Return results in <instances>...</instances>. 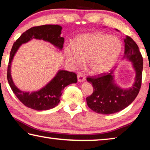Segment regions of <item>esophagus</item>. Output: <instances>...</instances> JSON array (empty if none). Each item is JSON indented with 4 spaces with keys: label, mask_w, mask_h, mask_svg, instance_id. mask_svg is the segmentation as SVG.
Segmentation results:
<instances>
[{
    "label": "esophagus",
    "mask_w": 150,
    "mask_h": 150,
    "mask_svg": "<svg viewBox=\"0 0 150 150\" xmlns=\"http://www.w3.org/2000/svg\"><path fill=\"white\" fill-rule=\"evenodd\" d=\"M77 79L79 82H83V81H85V77L82 73H79L77 74Z\"/></svg>",
    "instance_id": "obj_1"
}]
</instances>
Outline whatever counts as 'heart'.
<instances>
[{
	"mask_svg": "<svg viewBox=\"0 0 150 150\" xmlns=\"http://www.w3.org/2000/svg\"><path fill=\"white\" fill-rule=\"evenodd\" d=\"M122 44L117 37L102 32L82 34L76 38L74 45L65 47L68 62L77 65L86 59V65L93 73L107 71L115 64L120 55Z\"/></svg>",
	"mask_w": 150,
	"mask_h": 150,
	"instance_id": "1",
	"label": "heart"
}]
</instances>
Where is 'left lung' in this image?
I'll list each match as a JSON object with an SVG mask.
<instances>
[{"label":"left lung","mask_w":150,"mask_h":150,"mask_svg":"<svg viewBox=\"0 0 150 150\" xmlns=\"http://www.w3.org/2000/svg\"><path fill=\"white\" fill-rule=\"evenodd\" d=\"M124 57L133 63L136 75L135 83L129 89H122L113 83V71L87 77L93 93L86 98L88 107L96 113L110 115L123 110L133 102L142 85L143 58L138 45L130 37L124 39Z\"/></svg>","instance_id":"8db88e82"}]
</instances>
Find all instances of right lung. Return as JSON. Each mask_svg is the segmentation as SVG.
Segmentation results:
<instances>
[{
    "mask_svg": "<svg viewBox=\"0 0 150 150\" xmlns=\"http://www.w3.org/2000/svg\"><path fill=\"white\" fill-rule=\"evenodd\" d=\"M62 29V26L59 25L52 24L32 27L20 35L12 45L7 69V79L14 95L24 105L30 108L45 110L54 108L59 103L63 88L68 85L77 83V76L74 72L61 70L41 90L31 93L24 92L16 87L12 79L11 67L12 59L21 44L33 38L49 42L62 50L64 44V38L60 35Z\"/></svg>",
    "mask_w": 150,
    "mask_h": 150,
    "instance_id": "right-lung-1",
    "label": "right lung"
}]
</instances>
